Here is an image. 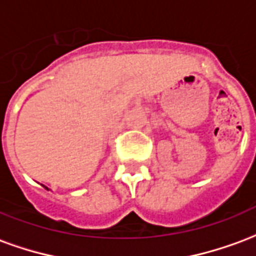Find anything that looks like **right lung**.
Wrapping results in <instances>:
<instances>
[{
    "label": "right lung",
    "instance_id": "add662e5",
    "mask_svg": "<svg viewBox=\"0 0 256 256\" xmlns=\"http://www.w3.org/2000/svg\"><path fill=\"white\" fill-rule=\"evenodd\" d=\"M44 188H45V189H48V188H46V186H44Z\"/></svg>",
    "mask_w": 256,
    "mask_h": 256
}]
</instances>
